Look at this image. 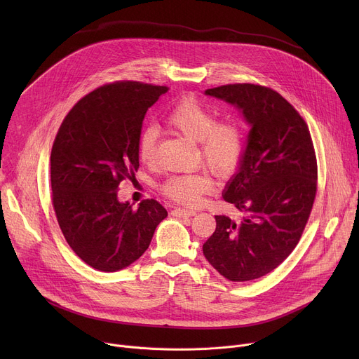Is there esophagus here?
<instances>
[{"label": "esophagus", "instance_id": "1", "mask_svg": "<svg viewBox=\"0 0 359 359\" xmlns=\"http://www.w3.org/2000/svg\"><path fill=\"white\" fill-rule=\"evenodd\" d=\"M172 213H173V216H176V217H191V216L196 215L194 210H190V209H180V208L175 209Z\"/></svg>", "mask_w": 359, "mask_h": 359}]
</instances>
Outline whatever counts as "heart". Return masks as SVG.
<instances>
[{
	"mask_svg": "<svg viewBox=\"0 0 359 359\" xmlns=\"http://www.w3.org/2000/svg\"><path fill=\"white\" fill-rule=\"evenodd\" d=\"M168 125L186 139L198 143L203 162L217 176H229L237 168L243 151V135L234 122H217L215 115L194 99H183L166 116ZM158 129L147 126L137 142V153L143 163L155 159ZM163 193L186 206H196L203 194L212 190L208 173L173 176L162 187Z\"/></svg>",
	"mask_w": 359,
	"mask_h": 359,
	"instance_id": "1",
	"label": "heart"
}]
</instances>
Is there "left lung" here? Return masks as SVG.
I'll return each instance as SVG.
<instances>
[{
  "instance_id": "8db88e82",
  "label": "left lung",
  "mask_w": 359,
  "mask_h": 359,
  "mask_svg": "<svg viewBox=\"0 0 359 359\" xmlns=\"http://www.w3.org/2000/svg\"><path fill=\"white\" fill-rule=\"evenodd\" d=\"M238 109L250 126L236 173L223 190L247 213L216 217L203 244L208 262L230 281H251L277 269L295 248L317 191V161L309 126L276 90L236 83L204 90Z\"/></svg>"
}]
</instances>
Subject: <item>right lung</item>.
I'll return each mask as SVG.
<instances>
[{
  "label": "right lung",
  "mask_w": 359,
  "mask_h": 359,
  "mask_svg": "<svg viewBox=\"0 0 359 359\" xmlns=\"http://www.w3.org/2000/svg\"><path fill=\"white\" fill-rule=\"evenodd\" d=\"M168 86L115 82L88 93L64 119L50 151V187L69 247L95 270L115 273L147 250L168 217L156 200L137 210L118 187L139 168L137 142L147 109Z\"/></svg>",
  "instance_id": "obj_1"
}]
</instances>
